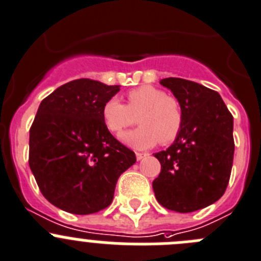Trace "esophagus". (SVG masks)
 Masks as SVG:
<instances>
[{
  "label": "esophagus",
  "instance_id": "1",
  "mask_svg": "<svg viewBox=\"0 0 261 261\" xmlns=\"http://www.w3.org/2000/svg\"><path fill=\"white\" fill-rule=\"evenodd\" d=\"M145 155H148L147 153H140V152H136V160H138V161L143 160V158H144Z\"/></svg>",
  "mask_w": 261,
  "mask_h": 261
}]
</instances>
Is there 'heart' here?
<instances>
[{
  "label": "heart",
  "instance_id": "b5f03b06",
  "mask_svg": "<svg viewBox=\"0 0 261 261\" xmlns=\"http://www.w3.org/2000/svg\"><path fill=\"white\" fill-rule=\"evenodd\" d=\"M139 116L140 127L122 135L123 144L134 149H148L160 142H174L182 127V109L179 101L167 96L164 90L143 85L127 92V106L111 97L101 108V119L109 133L119 136L135 123Z\"/></svg>",
  "mask_w": 261,
  "mask_h": 261
}]
</instances>
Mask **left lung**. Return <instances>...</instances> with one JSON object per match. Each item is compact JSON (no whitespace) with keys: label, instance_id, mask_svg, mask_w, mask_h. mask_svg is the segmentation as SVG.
<instances>
[{"label":"left lung","instance_id":"1","mask_svg":"<svg viewBox=\"0 0 261 261\" xmlns=\"http://www.w3.org/2000/svg\"><path fill=\"white\" fill-rule=\"evenodd\" d=\"M182 109V127L166 150L155 153L161 172L153 180L158 203L193 213L218 201L232 171L233 116L214 90L182 79H164Z\"/></svg>","mask_w":261,"mask_h":261}]
</instances>
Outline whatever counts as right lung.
Returning <instances> with one entry per match:
<instances>
[{
  "mask_svg": "<svg viewBox=\"0 0 261 261\" xmlns=\"http://www.w3.org/2000/svg\"><path fill=\"white\" fill-rule=\"evenodd\" d=\"M119 91L89 79L58 87L41 101L29 130V167L54 206L87 215L108 207L135 153L104 126L101 108Z\"/></svg>",
  "mask_w": 261,
  "mask_h": 261,
  "instance_id": "obj_1",
  "label": "right lung"
}]
</instances>
